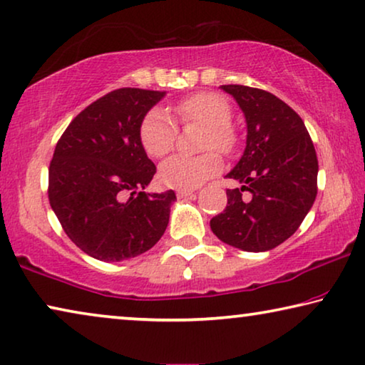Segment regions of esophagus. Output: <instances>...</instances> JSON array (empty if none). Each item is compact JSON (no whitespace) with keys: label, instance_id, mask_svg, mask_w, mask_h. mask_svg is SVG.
Segmentation results:
<instances>
[{"label":"esophagus","instance_id":"obj_1","mask_svg":"<svg viewBox=\"0 0 365 365\" xmlns=\"http://www.w3.org/2000/svg\"><path fill=\"white\" fill-rule=\"evenodd\" d=\"M193 193V190H177V197L178 198H187Z\"/></svg>","mask_w":365,"mask_h":365}]
</instances>
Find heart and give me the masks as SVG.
Listing matches in <instances>:
<instances>
[{"instance_id":"1","label":"heart","mask_w":365,"mask_h":365,"mask_svg":"<svg viewBox=\"0 0 365 365\" xmlns=\"http://www.w3.org/2000/svg\"><path fill=\"white\" fill-rule=\"evenodd\" d=\"M177 119L183 124L205 126L203 149H216L231 154L237 144V134L232 128V110L226 98L200 91L172 106ZM178 128L170 114L155 108L145 114L139 128V139L144 150L154 159H162L175 148ZM221 170V157L208 150L197 157L175 155L160 165L159 180L170 188L193 190Z\"/></svg>"}]
</instances>
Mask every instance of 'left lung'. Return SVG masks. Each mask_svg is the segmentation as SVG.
<instances>
[{
	"label": "left lung",
	"mask_w": 365,
	"mask_h": 365,
	"mask_svg": "<svg viewBox=\"0 0 365 365\" xmlns=\"http://www.w3.org/2000/svg\"><path fill=\"white\" fill-rule=\"evenodd\" d=\"M247 123L246 150L227 173L241 187L226 190L227 206L210 221L217 239L247 252L287 241L317 198L318 159L303 119L265 90L221 85Z\"/></svg>",
	"instance_id": "obj_1"
}]
</instances>
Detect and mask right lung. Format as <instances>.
<instances>
[{
	"label": "right lung",
	"mask_w": 365,
	"mask_h": 365,
	"mask_svg": "<svg viewBox=\"0 0 365 365\" xmlns=\"http://www.w3.org/2000/svg\"><path fill=\"white\" fill-rule=\"evenodd\" d=\"M165 91L119 88L98 98L63 130L48 167V201L75 246L105 262L149 251L165 232L173 190L148 193L155 165L140 123Z\"/></svg>",
	"instance_id": "right-lung-1"
}]
</instances>
